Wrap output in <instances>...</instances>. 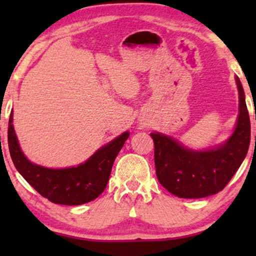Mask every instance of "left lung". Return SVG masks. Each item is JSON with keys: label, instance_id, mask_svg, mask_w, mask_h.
<instances>
[{"label": "left lung", "instance_id": "obj_1", "mask_svg": "<svg viewBox=\"0 0 256 256\" xmlns=\"http://www.w3.org/2000/svg\"><path fill=\"white\" fill-rule=\"evenodd\" d=\"M239 90L236 128L225 144L206 152H194L158 132H152L155 144L157 180L180 198H204L218 194L232 180L247 155L250 143V120L244 88Z\"/></svg>", "mask_w": 256, "mask_h": 256}]
</instances>
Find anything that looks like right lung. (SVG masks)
<instances>
[{
    "mask_svg": "<svg viewBox=\"0 0 256 256\" xmlns=\"http://www.w3.org/2000/svg\"><path fill=\"white\" fill-rule=\"evenodd\" d=\"M12 122V113L9 118L8 146L14 166L38 194L62 205L85 204L99 197L106 188L118 152L129 138L128 132H124L76 168L48 169L29 162L23 155Z\"/></svg>",
    "mask_w": 256,
    "mask_h": 256,
    "instance_id": "add662e5",
    "label": "right lung"
}]
</instances>
